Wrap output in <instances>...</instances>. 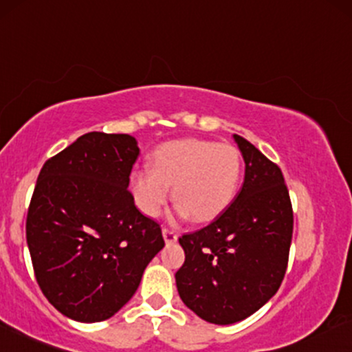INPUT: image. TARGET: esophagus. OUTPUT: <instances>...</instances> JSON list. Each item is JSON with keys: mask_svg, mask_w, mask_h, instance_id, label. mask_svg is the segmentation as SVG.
Masks as SVG:
<instances>
[{"mask_svg": "<svg viewBox=\"0 0 352 352\" xmlns=\"http://www.w3.org/2000/svg\"><path fill=\"white\" fill-rule=\"evenodd\" d=\"M162 234H164V239H165V243H167V244L177 243V238H179V236H177V232L172 231V230H168V228H164Z\"/></svg>", "mask_w": 352, "mask_h": 352, "instance_id": "obj_1", "label": "esophagus"}]
</instances>
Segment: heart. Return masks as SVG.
<instances>
[{"label": "heart", "instance_id": "heart-1", "mask_svg": "<svg viewBox=\"0 0 352 352\" xmlns=\"http://www.w3.org/2000/svg\"><path fill=\"white\" fill-rule=\"evenodd\" d=\"M241 173L243 160L231 144L182 139L159 146L152 168L133 172L131 190L139 210L147 217H157L173 185L177 214L210 221L234 200Z\"/></svg>", "mask_w": 352, "mask_h": 352}]
</instances>
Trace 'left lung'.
I'll use <instances>...</instances> for the list:
<instances>
[{"label": "left lung", "mask_w": 352, "mask_h": 352, "mask_svg": "<svg viewBox=\"0 0 352 352\" xmlns=\"http://www.w3.org/2000/svg\"><path fill=\"white\" fill-rule=\"evenodd\" d=\"M245 172L234 201L219 217L179 238V295L201 320L232 324L277 294L289 262L294 211L278 165L234 134Z\"/></svg>", "instance_id": "obj_1"}]
</instances>
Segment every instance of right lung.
I'll list each match as a JSON object with an SVG mask.
<instances>
[{"mask_svg": "<svg viewBox=\"0 0 352 352\" xmlns=\"http://www.w3.org/2000/svg\"><path fill=\"white\" fill-rule=\"evenodd\" d=\"M129 134L87 133L41 168L26 239L45 298L67 318L96 323L129 302L164 248L157 221L135 208Z\"/></svg>", "mask_w": 352, "mask_h": 352, "instance_id": "1", "label": "right lung"}]
</instances>
